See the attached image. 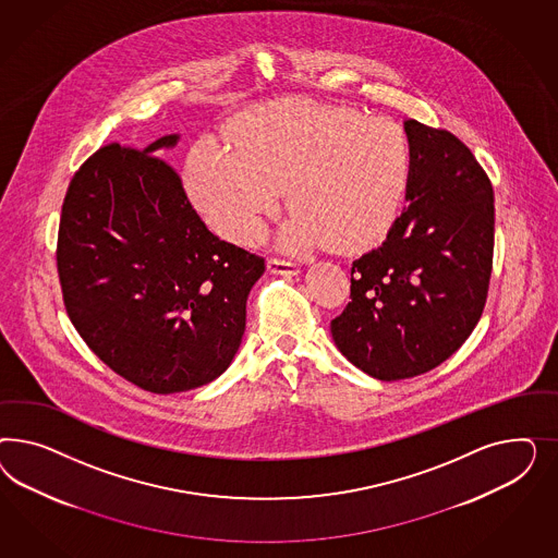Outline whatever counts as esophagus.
<instances>
[{
	"label": "esophagus",
	"mask_w": 558,
	"mask_h": 558,
	"mask_svg": "<svg viewBox=\"0 0 558 558\" xmlns=\"http://www.w3.org/2000/svg\"><path fill=\"white\" fill-rule=\"evenodd\" d=\"M268 270L271 274H280V276H296L299 274V266H296V262H292V259H288V257H270L268 259Z\"/></svg>",
	"instance_id": "esophagus-1"
}]
</instances>
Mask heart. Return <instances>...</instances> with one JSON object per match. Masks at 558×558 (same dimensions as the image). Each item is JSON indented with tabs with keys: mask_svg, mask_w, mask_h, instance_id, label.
Masks as SVG:
<instances>
[{
	"mask_svg": "<svg viewBox=\"0 0 558 558\" xmlns=\"http://www.w3.org/2000/svg\"><path fill=\"white\" fill-rule=\"evenodd\" d=\"M187 171L198 203L227 235H257L288 187V245L336 241L354 252L397 219L411 143L397 122L364 119L345 106L274 101L243 120L236 147L203 141Z\"/></svg>",
	"mask_w": 558,
	"mask_h": 558,
	"instance_id": "obj_1",
	"label": "heart"
}]
</instances>
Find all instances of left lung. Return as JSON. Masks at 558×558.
I'll use <instances>...</instances> for the list:
<instances>
[{
	"label": "left lung",
	"mask_w": 558,
	"mask_h": 558,
	"mask_svg": "<svg viewBox=\"0 0 558 558\" xmlns=\"http://www.w3.org/2000/svg\"><path fill=\"white\" fill-rule=\"evenodd\" d=\"M403 215L352 264L350 303L331 322L339 352L378 380L434 371L473 333L489 294L495 203L489 175L446 129L405 122Z\"/></svg>",
	"instance_id": "1"
}]
</instances>
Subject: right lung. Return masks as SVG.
Returning <instances> with one entry per match:
<instances>
[{
  "mask_svg": "<svg viewBox=\"0 0 558 558\" xmlns=\"http://www.w3.org/2000/svg\"><path fill=\"white\" fill-rule=\"evenodd\" d=\"M161 136L89 155L63 201L57 271L69 319L138 389L171 395L215 380L245 331L266 259L208 231Z\"/></svg>",
  "mask_w": 558,
  "mask_h": 558,
  "instance_id": "add662e5",
  "label": "right lung"
}]
</instances>
